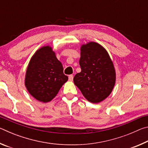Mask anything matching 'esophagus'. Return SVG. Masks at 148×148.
<instances>
[{"label": "esophagus", "instance_id": "esophagus-1", "mask_svg": "<svg viewBox=\"0 0 148 148\" xmlns=\"http://www.w3.org/2000/svg\"><path fill=\"white\" fill-rule=\"evenodd\" d=\"M73 75L72 74H71V75H69V81H72V80H73Z\"/></svg>", "mask_w": 148, "mask_h": 148}]
</instances>
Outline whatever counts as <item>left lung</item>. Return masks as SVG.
Here are the masks:
<instances>
[{
	"label": "left lung",
	"mask_w": 148,
	"mask_h": 148,
	"mask_svg": "<svg viewBox=\"0 0 148 148\" xmlns=\"http://www.w3.org/2000/svg\"><path fill=\"white\" fill-rule=\"evenodd\" d=\"M79 62L82 71L74 82L85 98L92 103L107 98L116 83V71L106 50L93 42L82 45Z\"/></svg>",
	"instance_id": "8db88e82"
}]
</instances>
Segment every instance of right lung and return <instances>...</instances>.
<instances>
[{"instance_id":"right-lung-1","label":"right lung","mask_w":148,"mask_h":148,"mask_svg":"<svg viewBox=\"0 0 148 148\" xmlns=\"http://www.w3.org/2000/svg\"><path fill=\"white\" fill-rule=\"evenodd\" d=\"M68 80L61 62L49 46L37 50L27 67L25 84L34 98L43 102L51 101Z\"/></svg>"}]
</instances>
